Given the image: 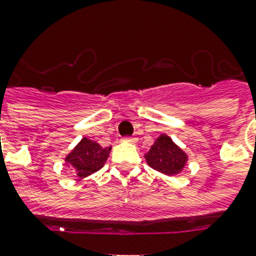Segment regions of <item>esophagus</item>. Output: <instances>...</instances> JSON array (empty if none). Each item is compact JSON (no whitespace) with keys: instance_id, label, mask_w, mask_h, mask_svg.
I'll return each instance as SVG.
<instances>
[{"instance_id":"34e87169","label":"esophagus","mask_w":256,"mask_h":256,"mask_svg":"<svg viewBox=\"0 0 256 256\" xmlns=\"http://www.w3.org/2000/svg\"><path fill=\"white\" fill-rule=\"evenodd\" d=\"M124 142H130V144H134L136 140V138H132V136H124Z\"/></svg>"}]
</instances>
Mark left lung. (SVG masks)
<instances>
[{
	"instance_id": "8db88e82",
	"label": "left lung",
	"mask_w": 256,
	"mask_h": 256,
	"mask_svg": "<svg viewBox=\"0 0 256 256\" xmlns=\"http://www.w3.org/2000/svg\"><path fill=\"white\" fill-rule=\"evenodd\" d=\"M146 160L150 168L166 175H175L182 171L187 156L176 146L166 134L158 138L146 154Z\"/></svg>"
}]
</instances>
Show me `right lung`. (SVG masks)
I'll list each match as a JSON object with an SVG mask.
<instances>
[{"instance_id":"right-lung-1","label":"right lung","mask_w":256,"mask_h":256,"mask_svg":"<svg viewBox=\"0 0 256 256\" xmlns=\"http://www.w3.org/2000/svg\"><path fill=\"white\" fill-rule=\"evenodd\" d=\"M110 150L112 148H102L94 140L82 138L81 142L66 156L65 160L74 174H77L80 178H85L102 168L110 154Z\"/></svg>"}]
</instances>
